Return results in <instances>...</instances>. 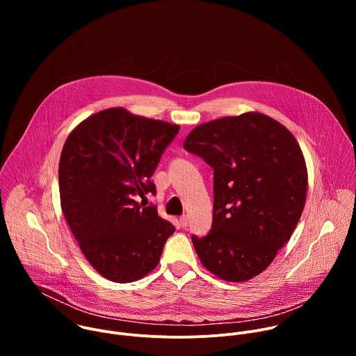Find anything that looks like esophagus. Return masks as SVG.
<instances>
[{"label": "esophagus", "instance_id": "obj_1", "mask_svg": "<svg viewBox=\"0 0 356 356\" xmlns=\"http://www.w3.org/2000/svg\"><path fill=\"white\" fill-rule=\"evenodd\" d=\"M180 225H181L183 228H186V227L188 225V217H187V216H181V217H180Z\"/></svg>", "mask_w": 356, "mask_h": 356}]
</instances>
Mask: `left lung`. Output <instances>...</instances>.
I'll list each match as a JSON object with an SVG mask.
<instances>
[{"label": "left lung", "mask_w": 356, "mask_h": 356, "mask_svg": "<svg viewBox=\"0 0 356 356\" xmlns=\"http://www.w3.org/2000/svg\"><path fill=\"white\" fill-rule=\"evenodd\" d=\"M184 149L214 169L211 231L191 236L201 264L228 282L255 277L306 204L307 168L296 138L273 118L246 113L195 127Z\"/></svg>", "instance_id": "1"}]
</instances>
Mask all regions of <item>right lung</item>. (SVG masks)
Instances as JSON below:
<instances>
[{
  "label": "right lung",
  "instance_id": "1",
  "mask_svg": "<svg viewBox=\"0 0 356 356\" xmlns=\"http://www.w3.org/2000/svg\"><path fill=\"white\" fill-rule=\"evenodd\" d=\"M180 127L108 108L66 139L59 162L65 218L90 265L117 283L135 282L159 264L175 227L139 197Z\"/></svg>",
  "mask_w": 356,
  "mask_h": 356
}]
</instances>
